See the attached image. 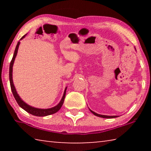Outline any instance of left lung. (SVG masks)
Segmentation results:
<instances>
[{
    "label": "left lung",
    "mask_w": 151,
    "mask_h": 151,
    "mask_svg": "<svg viewBox=\"0 0 151 151\" xmlns=\"http://www.w3.org/2000/svg\"><path fill=\"white\" fill-rule=\"evenodd\" d=\"M91 112H92V113H93V114H94V115H96L97 116H99V117H102V118H105V119H112V118H116V117H118L117 116H106V115H102V114H99L96 113V112H93V111H91V110H90Z\"/></svg>",
    "instance_id": "1"
}]
</instances>
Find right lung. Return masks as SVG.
<instances>
[{
  "label": "right lung",
  "instance_id": "add662e5",
  "mask_svg": "<svg viewBox=\"0 0 151 151\" xmlns=\"http://www.w3.org/2000/svg\"><path fill=\"white\" fill-rule=\"evenodd\" d=\"M24 37H25V35H24L23 37L21 38V39H22V38H24ZM19 45H20V42H18L17 47H16V48H15L13 57H12V60L11 61V64H10V68H9L10 85H11V91H12V94H13L14 99H16L18 104H19V105L21 107L22 109H23L24 111H26L27 112H29V113L32 114V115H35L37 116H48V115H50V114L55 113V112H57V111H59L60 109L61 108V106H63V104L64 103V100H65V95H66V88H65V92H64L63 98H62V99H61L60 103H58V105L55 106V107H52V108L47 109H37V108H34V107H32L29 105H28L27 104H26L24 102H23L21 100V99L19 97V94H17L16 89H15L14 86L13 85V81H12V66H13V63H14V61L15 59V57H16V56L17 55V51H18V48H19Z\"/></svg>",
  "mask_w": 151,
  "mask_h": 151
}]
</instances>
